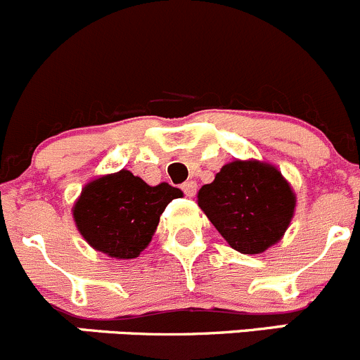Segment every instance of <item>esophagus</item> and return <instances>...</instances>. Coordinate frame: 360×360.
Wrapping results in <instances>:
<instances>
[{
	"mask_svg": "<svg viewBox=\"0 0 360 360\" xmlns=\"http://www.w3.org/2000/svg\"><path fill=\"white\" fill-rule=\"evenodd\" d=\"M181 190L184 191L186 197H193V195L197 193V183H195V181H186V183L181 184Z\"/></svg>",
	"mask_w": 360,
	"mask_h": 360,
	"instance_id": "34e87169",
	"label": "esophagus"
}]
</instances>
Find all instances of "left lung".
<instances>
[{"label":"left lung","mask_w":360,"mask_h":360,"mask_svg":"<svg viewBox=\"0 0 360 360\" xmlns=\"http://www.w3.org/2000/svg\"><path fill=\"white\" fill-rule=\"evenodd\" d=\"M198 207L233 250L257 255L287 232L295 193L276 167L236 160L198 190Z\"/></svg>","instance_id":"obj_1"}]
</instances>
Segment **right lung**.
<instances>
[{"instance_id": "1", "label": "right lung", "mask_w": 360, "mask_h": 360, "mask_svg": "<svg viewBox=\"0 0 360 360\" xmlns=\"http://www.w3.org/2000/svg\"><path fill=\"white\" fill-rule=\"evenodd\" d=\"M181 195L179 188L167 183L149 186L123 169L84 186L73 205V219L89 246L128 260L148 248L162 212Z\"/></svg>"}]
</instances>
